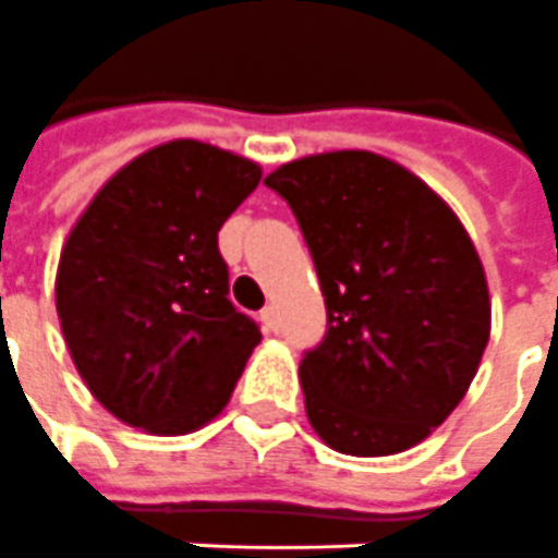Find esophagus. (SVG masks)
I'll list each match as a JSON object with an SVG mask.
<instances>
[{
	"label": "esophagus",
	"instance_id": "esophagus-1",
	"mask_svg": "<svg viewBox=\"0 0 558 558\" xmlns=\"http://www.w3.org/2000/svg\"><path fill=\"white\" fill-rule=\"evenodd\" d=\"M260 322H264L267 330H276V327H279V312H276V306H264V310H260Z\"/></svg>",
	"mask_w": 558,
	"mask_h": 558
}]
</instances>
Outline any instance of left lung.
Returning a JSON list of instances; mask_svg holds the SVG:
<instances>
[{
	"instance_id": "1",
	"label": "left lung",
	"mask_w": 558,
	"mask_h": 558,
	"mask_svg": "<svg viewBox=\"0 0 558 558\" xmlns=\"http://www.w3.org/2000/svg\"><path fill=\"white\" fill-rule=\"evenodd\" d=\"M264 183L298 216L327 306L322 345L300 361L312 429L351 457L414 448L487 349L472 236L421 177L366 149L288 161Z\"/></svg>"
}]
</instances>
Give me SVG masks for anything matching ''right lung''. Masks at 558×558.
I'll return each instance as SVG.
<instances>
[{
  "label": "right lung",
  "mask_w": 558,
  "mask_h": 558,
  "mask_svg": "<svg viewBox=\"0 0 558 558\" xmlns=\"http://www.w3.org/2000/svg\"><path fill=\"white\" fill-rule=\"evenodd\" d=\"M255 161L171 141L98 189L62 246L57 312L89 393L122 424L183 436L228 405L258 324L228 300L219 228Z\"/></svg>",
  "instance_id": "add662e5"
}]
</instances>
